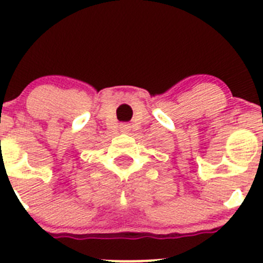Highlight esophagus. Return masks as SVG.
<instances>
[{"label":"esophagus","mask_w":263,"mask_h":263,"mask_svg":"<svg viewBox=\"0 0 263 263\" xmlns=\"http://www.w3.org/2000/svg\"><path fill=\"white\" fill-rule=\"evenodd\" d=\"M121 129H122V131H123V132H128V131H129V126H128V124H122Z\"/></svg>","instance_id":"34e87169"}]
</instances>
